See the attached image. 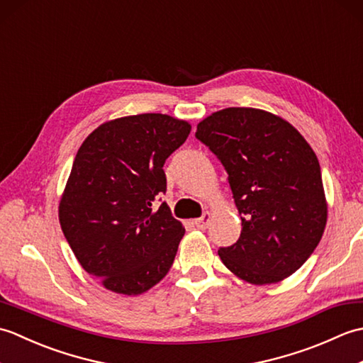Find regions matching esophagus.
Wrapping results in <instances>:
<instances>
[{"label":"esophagus","mask_w":363,"mask_h":363,"mask_svg":"<svg viewBox=\"0 0 363 363\" xmlns=\"http://www.w3.org/2000/svg\"><path fill=\"white\" fill-rule=\"evenodd\" d=\"M211 220H212V213L204 212L203 217H201V218H196L194 223H195V226H196L198 229H206L207 226L211 225Z\"/></svg>","instance_id":"1"}]
</instances>
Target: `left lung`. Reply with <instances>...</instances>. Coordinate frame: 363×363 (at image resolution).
<instances>
[{
	"instance_id": "8db88e82",
	"label": "left lung",
	"mask_w": 363,
	"mask_h": 363,
	"mask_svg": "<svg viewBox=\"0 0 363 363\" xmlns=\"http://www.w3.org/2000/svg\"><path fill=\"white\" fill-rule=\"evenodd\" d=\"M195 137L221 162L242 215L240 238L218 254L251 284H273L311 257L328 206L313 150L276 115L228 107L204 118Z\"/></svg>"
}]
</instances>
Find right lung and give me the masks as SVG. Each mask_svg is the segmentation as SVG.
Masks as SVG:
<instances>
[{
    "mask_svg": "<svg viewBox=\"0 0 363 363\" xmlns=\"http://www.w3.org/2000/svg\"><path fill=\"white\" fill-rule=\"evenodd\" d=\"M187 121L142 113L91 133L76 154L59 206L68 245L107 290L140 295L173 265L186 229L160 195L165 160L186 142Z\"/></svg>",
    "mask_w": 363,
    "mask_h": 363,
    "instance_id": "right-lung-1",
    "label": "right lung"
}]
</instances>
